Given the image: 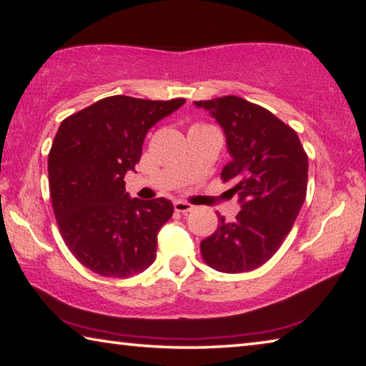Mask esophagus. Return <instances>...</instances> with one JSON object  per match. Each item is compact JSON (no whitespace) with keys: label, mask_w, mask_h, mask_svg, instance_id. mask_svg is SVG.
<instances>
[{"label":"esophagus","mask_w":366,"mask_h":366,"mask_svg":"<svg viewBox=\"0 0 366 366\" xmlns=\"http://www.w3.org/2000/svg\"><path fill=\"white\" fill-rule=\"evenodd\" d=\"M173 207H175V210L179 214H188L194 209L189 202H184V201H175L173 202Z\"/></svg>","instance_id":"1"}]
</instances>
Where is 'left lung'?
<instances>
[{"mask_svg": "<svg viewBox=\"0 0 366 366\" xmlns=\"http://www.w3.org/2000/svg\"><path fill=\"white\" fill-rule=\"evenodd\" d=\"M219 122L232 160L222 170L232 182L241 210L201 241L204 262L223 273L264 265L296 222L307 194L309 157L297 133L277 115L238 96L194 101Z\"/></svg>", "mask_w": 366, "mask_h": 366, "instance_id": "obj_1", "label": "left lung"}]
</instances>
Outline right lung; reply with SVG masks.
<instances>
[{
    "mask_svg": "<svg viewBox=\"0 0 366 366\" xmlns=\"http://www.w3.org/2000/svg\"><path fill=\"white\" fill-rule=\"evenodd\" d=\"M183 104L117 94L62 120L48 156L49 193L62 239L88 270L128 278L156 259L173 204L132 199L124 178L139 162L147 130Z\"/></svg>",
    "mask_w": 366,
    "mask_h": 366,
    "instance_id": "1",
    "label": "right lung"
}]
</instances>
